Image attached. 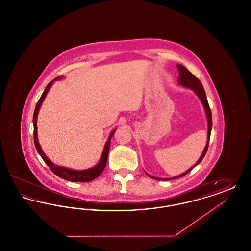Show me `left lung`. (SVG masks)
<instances>
[{
	"label": "left lung",
	"instance_id": "1",
	"mask_svg": "<svg viewBox=\"0 0 251 251\" xmlns=\"http://www.w3.org/2000/svg\"><path fill=\"white\" fill-rule=\"evenodd\" d=\"M177 69L179 72V84L185 86V87H188V88H191L194 90V92L199 96V98L201 99V100L202 101L203 106L205 108V111H206V115H207V119H208V140H207V144L205 146V149L203 151L202 154L201 156V158L199 159V161L196 163V165H194L193 167H191L190 169H188L186 172L180 174L177 177H174V178H171V179H159V178H155L153 176H151L148 174V176H150L151 179H161V180H168V179H175L180 178V177H183L184 175H186L188 172H190L192 169L194 167H196L197 165H199L201 161H202L204 156L206 154L207 151H208V145H209V140H210V136H211V131H212V125H213V122H212V112H211V109L209 106V103H208V100H207V97H206V93L203 89L202 84L201 83V81L194 75L192 74L191 72H189L186 68H184L183 66L181 65H177Z\"/></svg>",
	"mask_w": 251,
	"mask_h": 251
}]
</instances>
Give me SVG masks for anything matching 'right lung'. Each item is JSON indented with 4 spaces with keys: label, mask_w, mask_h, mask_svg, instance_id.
<instances>
[{
    "label": "right lung",
    "mask_w": 251,
    "mask_h": 251,
    "mask_svg": "<svg viewBox=\"0 0 251 251\" xmlns=\"http://www.w3.org/2000/svg\"><path fill=\"white\" fill-rule=\"evenodd\" d=\"M56 79H60V77H57ZM55 79V80H56ZM52 82H50L48 85L46 86L44 92L42 93V95L40 97V99L38 100L37 103H36V109H35V113H34V117H33V122H34V142H35V146H36V151L37 152L39 153V155L41 156V158L43 159V161L47 164V166L50 167V169L60 178L62 179H67V180H70V181H81V182H87V181H90V180H93L96 178H98L103 171L104 167L106 166V163H107L108 159V152H109V149H110V142H111V138L114 134V132L116 131H112V133L110 134L109 138H108V141L105 144V147H104V150H103V152H102V155L100 158V163L96 166V167H92V168H89V169H86V170H73V169H70V168H66V167H58V166H55L53 163H51L47 156L44 154V152L42 151L39 143H38V140H37V132H36V119H37V114H38V110L41 106V103L43 102V100L45 99V97L48 93L49 89L50 88Z\"/></svg>",
    "instance_id": "right-lung-1"
}]
</instances>
